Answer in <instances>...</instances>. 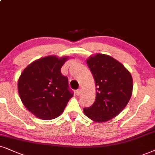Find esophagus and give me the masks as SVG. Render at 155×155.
Returning <instances> with one entry per match:
<instances>
[{"label":"esophagus","instance_id":"obj_1","mask_svg":"<svg viewBox=\"0 0 155 155\" xmlns=\"http://www.w3.org/2000/svg\"><path fill=\"white\" fill-rule=\"evenodd\" d=\"M81 89H77L76 91V95H78L79 96L80 94H81Z\"/></svg>","mask_w":155,"mask_h":155}]
</instances>
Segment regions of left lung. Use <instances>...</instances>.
Returning a JSON list of instances; mask_svg holds the SVG:
<instances>
[{"mask_svg": "<svg viewBox=\"0 0 155 155\" xmlns=\"http://www.w3.org/2000/svg\"><path fill=\"white\" fill-rule=\"evenodd\" d=\"M87 64L95 81L96 99L93 105L84 109V113L92 121L105 122L117 117L128 104L132 94V75L108 55L90 56Z\"/></svg>", "mask_w": 155, "mask_h": 155, "instance_id": "left-lung-1", "label": "left lung"}]
</instances>
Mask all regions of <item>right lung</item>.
I'll return each instance as SVG.
<instances>
[{"mask_svg": "<svg viewBox=\"0 0 155 155\" xmlns=\"http://www.w3.org/2000/svg\"><path fill=\"white\" fill-rule=\"evenodd\" d=\"M68 56H48L29 64L18 81L21 100L38 119L50 120L59 117L73 97L68 90L67 77L61 68Z\"/></svg>", "mask_w": 155, "mask_h": 155, "instance_id": "obj_1", "label": "right lung"}]
</instances>
